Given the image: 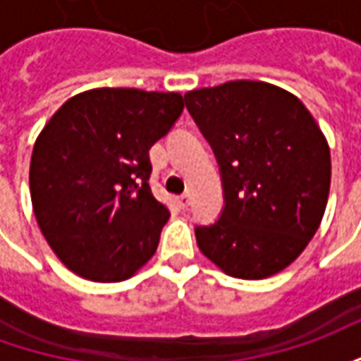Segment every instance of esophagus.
<instances>
[{
  "label": "esophagus",
  "mask_w": 361,
  "mask_h": 361,
  "mask_svg": "<svg viewBox=\"0 0 361 361\" xmlns=\"http://www.w3.org/2000/svg\"><path fill=\"white\" fill-rule=\"evenodd\" d=\"M189 203H191V197H189V193H183V195L178 197V204H180V209H188Z\"/></svg>",
  "instance_id": "1"
}]
</instances>
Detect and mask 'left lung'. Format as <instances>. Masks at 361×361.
Masks as SVG:
<instances>
[{
	"mask_svg": "<svg viewBox=\"0 0 361 361\" xmlns=\"http://www.w3.org/2000/svg\"><path fill=\"white\" fill-rule=\"evenodd\" d=\"M185 108L216 157L219 220L195 226L199 250L235 279L286 269L317 232L331 188V152L307 108L261 81L191 90Z\"/></svg>",
	"mask_w": 361,
	"mask_h": 361,
	"instance_id": "1",
	"label": "left lung"
}]
</instances>
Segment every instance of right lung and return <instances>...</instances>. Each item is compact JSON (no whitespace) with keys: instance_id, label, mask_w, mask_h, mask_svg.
Listing matches in <instances>:
<instances>
[{"instance_id":"add662e5","label":"right lung","mask_w":361,"mask_h":361,"mask_svg":"<svg viewBox=\"0 0 361 361\" xmlns=\"http://www.w3.org/2000/svg\"><path fill=\"white\" fill-rule=\"evenodd\" d=\"M181 111L176 92L94 89L67 100L38 135L32 207L67 269L119 282L154 255L170 212L150 191L149 150Z\"/></svg>"}]
</instances>
